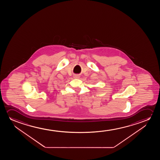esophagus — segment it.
I'll return each mask as SVG.
<instances>
[{
	"instance_id": "34e87169",
	"label": "esophagus",
	"mask_w": 160,
	"mask_h": 160,
	"mask_svg": "<svg viewBox=\"0 0 160 160\" xmlns=\"http://www.w3.org/2000/svg\"><path fill=\"white\" fill-rule=\"evenodd\" d=\"M74 78H76V79H78V78H79V75H75Z\"/></svg>"
}]
</instances>
